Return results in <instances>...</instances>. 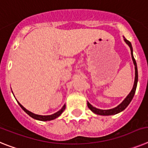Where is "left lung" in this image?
<instances>
[{
	"label": "left lung",
	"mask_w": 148,
	"mask_h": 148,
	"mask_svg": "<svg viewBox=\"0 0 148 148\" xmlns=\"http://www.w3.org/2000/svg\"><path fill=\"white\" fill-rule=\"evenodd\" d=\"M124 41L126 42V43L128 45L130 46V51H131V55H132V59H133V63H134L135 65V82H134V85H133V89L131 90L130 93L129 94L127 95V97H126L125 99L124 100V101L119 104V106H117L115 108H113V109H111V110H99V109H97V108L94 107L93 106L90 104L89 103H87V105H88V107L89 108L90 110H92L93 112H95V114H97V115H115L117 113L123 111L124 110H125V108L129 105L130 103L132 101V99H133V96L135 95V92H136V86H137V82H138V70H137V65H136V62L135 60L134 57H133V47H132V45H131L130 42L127 40V39H126L124 38Z\"/></svg>",
	"instance_id": "obj_1"
}]
</instances>
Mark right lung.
<instances>
[{
  "mask_svg": "<svg viewBox=\"0 0 148 148\" xmlns=\"http://www.w3.org/2000/svg\"><path fill=\"white\" fill-rule=\"evenodd\" d=\"M18 104H19V106L21 107V109H22V110H24V111L27 114H28L29 116L32 117L33 119H36V120H39V121H43L53 120V119H56L57 117H59L60 115H61L62 113V112H63L64 110H65V104L63 106H62V108L60 111L57 112H56V113H54V114H53V115H36V114H34V113L28 111V110H26V109H25V108H24V106H22V105L20 103H18Z\"/></svg>",
  "mask_w": 148,
  "mask_h": 148,
  "instance_id": "right-lung-1",
  "label": "right lung"
}]
</instances>
